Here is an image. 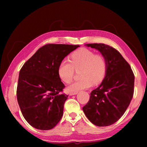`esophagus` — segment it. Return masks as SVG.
Segmentation results:
<instances>
[{
  "instance_id": "34e87169",
  "label": "esophagus",
  "mask_w": 147,
  "mask_h": 147,
  "mask_svg": "<svg viewBox=\"0 0 147 147\" xmlns=\"http://www.w3.org/2000/svg\"><path fill=\"white\" fill-rule=\"evenodd\" d=\"M78 92H70L69 93V95H76Z\"/></svg>"
}]
</instances>
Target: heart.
<instances>
[{"label": "heart", "mask_w": 147, "mask_h": 147, "mask_svg": "<svg viewBox=\"0 0 147 147\" xmlns=\"http://www.w3.org/2000/svg\"><path fill=\"white\" fill-rule=\"evenodd\" d=\"M71 62L64 60L59 65L58 74L62 82L70 83L76 71H81L79 81L68 86L69 92H77L87 89L94 84L101 83L105 78L108 68V61L104 55L95 54L86 48L80 49L72 53Z\"/></svg>", "instance_id": "1"}]
</instances>
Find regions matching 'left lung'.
<instances>
[{
    "instance_id": "left-lung-1",
    "label": "left lung",
    "mask_w": 147,
    "mask_h": 147,
    "mask_svg": "<svg viewBox=\"0 0 147 147\" xmlns=\"http://www.w3.org/2000/svg\"><path fill=\"white\" fill-rule=\"evenodd\" d=\"M86 45L107 57L108 68L104 80L90 93L83 110L93 124L108 126L119 119L128 107L134 93L135 75L128 62L114 47L104 43Z\"/></svg>"
}]
</instances>
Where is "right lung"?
<instances>
[{"label":"right lung","instance_id":"add662e5","mask_svg":"<svg viewBox=\"0 0 147 147\" xmlns=\"http://www.w3.org/2000/svg\"><path fill=\"white\" fill-rule=\"evenodd\" d=\"M80 45L49 43L40 48L20 71L16 90L21 113L40 130L54 127L63 115L67 98L58 68L65 56Z\"/></svg>","mask_w":147,"mask_h":147}]
</instances>
